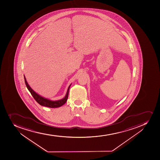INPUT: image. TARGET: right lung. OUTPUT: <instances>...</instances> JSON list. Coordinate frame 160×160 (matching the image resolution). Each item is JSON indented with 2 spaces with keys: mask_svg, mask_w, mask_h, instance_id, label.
Here are the masks:
<instances>
[{
  "mask_svg": "<svg viewBox=\"0 0 160 160\" xmlns=\"http://www.w3.org/2000/svg\"><path fill=\"white\" fill-rule=\"evenodd\" d=\"M24 79H25V84L26 85L27 88H28V90L29 91L34 99L40 105L49 108H58L60 107L61 106H63V104H64L66 103V101H67L68 97L69 88L71 87V85H69V87H68V92H67V94H66L65 97L64 98L61 100H58V101H51L50 100L44 98L43 97L38 95V94H37L35 92H34L33 90L30 87L28 83L27 82L25 76H24Z\"/></svg>",
  "mask_w": 160,
  "mask_h": 160,
  "instance_id": "obj_1",
  "label": "right lung"
}]
</instances>
